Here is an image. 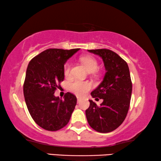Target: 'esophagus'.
I'll use <instances>...</instances> for the list:
<instances>
[{"label": "esophagus", "mask_w": 161, "mask_h": 161, "mask_svg": "<svg viewBox=\"0 0 161 161\" xmlns=\"http://www.w3.org/2000/svg\"><path fill=\"white\" fill-rule=\"evenodd\" d=\"M77 100H78V103H79L81 100V97H77Z\"/></svg>", "instance_id": "34e87169"}]
</instances>
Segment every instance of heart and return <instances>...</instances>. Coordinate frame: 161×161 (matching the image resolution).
<instances>
[{
	"instance_id": "1",
	"label": "heart",
	"mask_w": 161,
	"mask_h": 161,
	"mask_svg": "<svg viewBox=\"0 0 161 161\" xmlns=\"http://www.w3.org/2000/svg\"><path fill=\"white\" fill-rule=\"evenodd\" d=\"M80 61L85 66L86 69L90 72H94L98 68V62L94 57L85 56L80 58ZM71 70V63L67 62L64 66V73L65 76H69ZM70 90L78 95H83L91 89V84L89 82L80 80H75L69 86Z\"/></svg>"
}]
</instances>
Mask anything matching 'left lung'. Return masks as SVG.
I'll return each instance as SVG.
<instances>
[{"instance_id":"1","label":"left lung","mask_w":161,"mask_h":161,"mask_svg":"<svg viewBox=\"0 0 161 161\" xmlns=\"http://www.w3.org/2000/svg\"><path fill=\"white\" fill-rule=\"evenodd\" d=\"M88 51L103 59L106 72L100 84L91 93L92 97L103 99V103L97 106L89 100L86 116L94 130L109 133L122 125L128 112L132 94L129 67L126 61L112 50L97 49Z\"/></svg>"}]
</instances>
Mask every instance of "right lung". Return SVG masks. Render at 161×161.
Masks as SVG:
<instances>
[{
  "label": "right lung",
  "mask_w": 161,
  "mask_h": 161,
  "mask_svg": "<svg viewBox=\"0 0 161 161\" xmlns=\"http://www.w3.org/2000/svg\"><path fill=\"white\" fill-rule=\"evenodd\" d=\"M80 50L47 49L32 58L26 70L23 94L34 122L49 131L67 125L77 103L76 97L67 92L64 100L54 95L64 78V66Z\"/></svg>",
  "instance_id": "add662e5"
}]
</instances>
